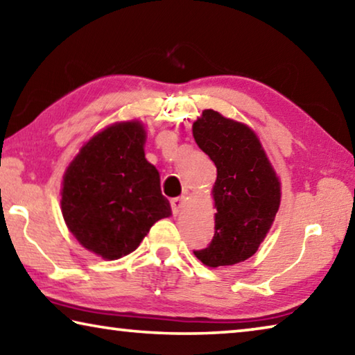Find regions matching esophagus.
<instances>
[{"instance_id":"34e87169","label":"esophagus","mask_w":355,"mask_h":355,"mask_svg":"<svg viewBox=\"0 0 355 355\" xmlns=\"http://www.w3.org/2000/svg\"><path fill=\"white\" fill-rule=\"evenodd\" d=\"M186 197L184 196H180V197H175V199L171 200V205H172V213L173 214H178L180 213V208L183 207V202H184Z\"/></svg>"}]
</instances>
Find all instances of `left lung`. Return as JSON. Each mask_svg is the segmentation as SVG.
<instances>
[{
	"mask_svg": "<svg viewBox=\"0 0 355 355\" xmlns=\"http://www.w3.org/2000/svg\"><path fill=\"white\" fill-rule=\"evenodd\" d=\"M192 135L218 169L214 236L194 255L209 268L241 263L260 248L279 211V177L248 125L205 110Z\"/></svg>",
	"mask_w": 355,
	"mask_h": 355,
	"instance_id": "8db88e82",
	"label": "left lung"
}]
</instances>
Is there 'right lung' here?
I'll return each mask as SVG.
<instances>
[{
    "label": "right lung",
    "mask_w": 355,
    "mask_h": 355,
    "mask_svg": "<svg viewBox=\"0 0 355 355\" xmlns=\"http://www.w3.org/2000/svg\"><path fill=\"white\" fill-rule=\"evenodd\" d=\"M146 137L137 120L112 123L84 144L64 173L65 224L105 260L131 254L156 220L172 214L159 172L146 159Z\"/></svg>",
    "instance_id": "right-lung-1"
}]
</instances>
